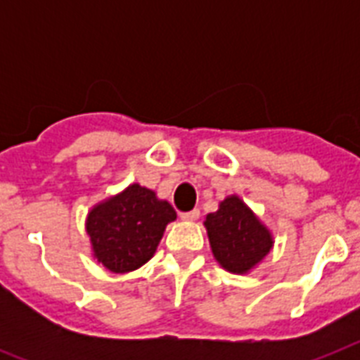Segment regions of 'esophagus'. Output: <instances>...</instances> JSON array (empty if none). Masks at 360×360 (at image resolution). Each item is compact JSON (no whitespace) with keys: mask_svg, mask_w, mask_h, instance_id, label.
Returning <instances> with one entry per match:
<instances>
[{"mask_svg":"<svg viewBox=\"0 0 360 360\" xmlns=\"http://www.w3.org/2000/svg\"><path fill=\"white\" fill-rule=\"evenodd\" d=\"M198 217H200V211H198V209H192V211L181 213V219L188 220V222H192V220H198Z\"/></svg>","mask_w":360,"mask_h":360,"instance_id":"esophagus-1","label":"esophagus"}]
</instances>
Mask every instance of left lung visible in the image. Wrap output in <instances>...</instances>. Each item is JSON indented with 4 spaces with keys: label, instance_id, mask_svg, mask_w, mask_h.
<instances>
[{
    "label": "left lung",
    "instance_id": "left-lung-1",
    "mask_svg": "<svg viewBox=\"0 0 360 360\" xmlns=\"http://www.w3.org/2000/svg\"><path fill=\"white\" fill-rule=\"evenodd\" d=\"M214 259L228 273L246 274L273 248V236L239 196H228L205 217Z\"/></svg>",
    "mask_w": 360,
    "mask_h": 360
}]
</instances>
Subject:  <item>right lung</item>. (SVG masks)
<instances>
[{
    "mask_svg": "<svg viewBox=\"0 0 360 360\" xmlns=\"http://www.w3.org/2000/svg\"><path fill=\"white\" fill-rule=\"evenodd\" d=\"M175 219L174 207L155 192L138 183L127 186L87 214L93 257L112 273H130L151 259L166 226Z\"/></svg>",
    "mask_w": 360,
    "mask_h": 360,
    "instance_id": "obj_1",
    "label": "right lung"
}]
</instances>
